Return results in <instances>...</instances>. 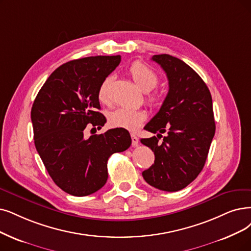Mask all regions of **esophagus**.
<instances>
[{"instance_id":"obj_1","label":"esophagus","mask_w":251,"mask_h":251,"mask_svg":"<svg viewBox=\"0 0 251 251\" xmlns=\"http://www.w3.org/2000/svg\"><path fill=\"white\" fill-rule=\"evenodd\" d=\"M131 137H132V145L133 146H137L138 143H139L138 137L136 135H134V134H131Z\"/></svg>"}]
</instances>
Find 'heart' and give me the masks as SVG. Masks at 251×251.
<instances>
[{
	"mask_svg": "<svg viewBox=\"0 0 251 251\" xmlns=\"http://www.w3.org/2000/svg\"><path fill=\"white\" fill-rule=\"evenodd\" d=\"M128 73L131 75L135 84L141 89L142 92H150L158 83V76L146 65L141 62H135L128 69ZM113 78L109 76L103 80L98 91V99L100 102H109V88L112 83ZM147 101L150 105H157L159 102L158 95H149ZM147 118V114L143 110H137L131 108H117L110 112L108 115V122L110 126L114 127H120L127 129V131H136L143 125Z\"/></svg>",
	"mask_w": 251,
	"mask_h": 251,
	"instance_id": "b5f03b06",
	"label": "heart"
}]
</instances>
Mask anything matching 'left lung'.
Listing matches in <instances>:
<instances>
[{
    "label": "left lung",
    "mask_w": 251,
    "mask_h": 251,
    "mask_svg": "<svg viewBox=\"0 0 251 251\" xmlns=\"http://www.w3.org/2000/svg\"><path fill=\"white\" fill-rule=\"evenodd\" d=\"M151 59L166 72L169 92L159 111L144 127L157 135L141 139L155 157L142 176L155 188L177 192L193 182L206 163L215 134L212 98L203 79L181 59L169 54ZM166 131L168 135L159 143Z\"/></svg>",
    "instance_id": "1"
}]
</instances>
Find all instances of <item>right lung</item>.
<instances>
[{
  "label": "right lung",
  "mask_w": 251,
  "mask_h": 251,
  "mask_svg": "<svg viewBox=\"0 0 251 251\" xmlns=\"http://www.w3.org/2000/svg\"><path fill=\"white\" fill-rule=\"evenodd\" d=\"M120 55L88 56L58 67L40 89L31 111L37 151L54 183L84 197L102 188L110 155L132 144L125 128L84 138L87 125L101 128L99 87L120 63Z\"/></svg>",
  "instance_id": "obj_1"
}]
</instances>
